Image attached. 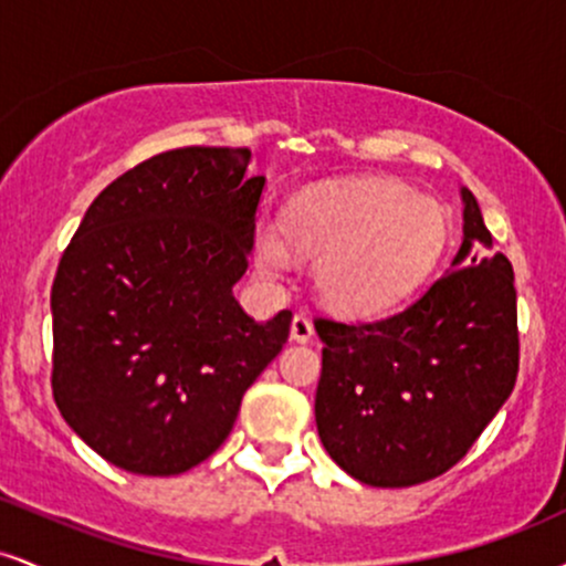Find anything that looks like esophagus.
Instances as JSON below:
<instances>
[{"mask_svg": "<svg viewBox=\"0 0 566 566\" xmlns=\"http://www.w3.org/2000/svg\"><path fill=\"white\" fill-rule=\"evenodd\" d=\"M290 335L295 343H308L311 337H314V324H311L308 316L295 314V319H292V327H290Z\"/></svg>", "mask_w": 566, "mask_h": 566, "instance_id": "esophagus-1", "label": "esophagus"}]
</instances>
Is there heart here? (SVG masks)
I'll use <instances>...</instances> for the list:
<instances>
[{"label":"heart","instance_id":"heart-1","mask_svg":"<svg viewBox=\"0 0 566 566\" xmlns=\"http://www.w3.org/2000/svg\"><path fill=\"white\" fill-rule=\"evenodd\" d=\"M282 231H258L255 265L263 276L290 274V241L316 261L314 284L324 303L348 316H380L437 269L450 216L441 201L396 180L367 178L303 191L284 210Z\"/></svg>","mask_w":566,"mask_h":566}]
</instances>
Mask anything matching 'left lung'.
Here are the masks:
<instances>
[{
	"label": "left lung",
	"mask_w": 566,
	"mask_h": 566,
	"mask_svg": "<svg viewBox=\"0 0 566 566\" xmlns=\"http://www.w3.org/2000/svg\"><path fill=\"white\" fill-rule=\"evenodd\" d=\"M463 199V242L444 276L369 324L316 319V428L329 458L369 486H412L450 471L513 391L516 287L492 250L479 201Z\"/></svg>",
	"instance_id": "left-lung-1"
}]
</instances>
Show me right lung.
<instances>
[{
    "instance_id": "right-lung-1",
    "label": "right lung",
    "mask_w": 566,
    "mask_h": 566,
    "mask_svg": "<svg viewBox=\"0 0 566 566\" xmlns=\"http://www.w3.org/2000/svg\"><path fill=\"white\" fill-rule=\"evenodd\" d=\"M247 148L157 154L103 188L53 282V396L84 444L143 476L223 444L242 396L287 343L233 297L265 178Z\"/></svg>"
}]
</instances>
